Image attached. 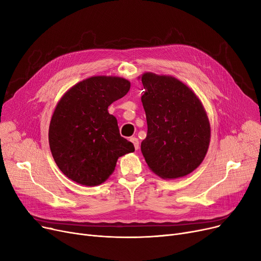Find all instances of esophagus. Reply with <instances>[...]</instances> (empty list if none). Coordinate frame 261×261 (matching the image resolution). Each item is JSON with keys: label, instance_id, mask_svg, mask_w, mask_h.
I'll return each mask as SVG.
<instances>
[{"label": "esophagus", "instance_id": "obj_1", "mask_svg": "<svg viewBox=\"0 0 261 261\" xmlns=\"http://www.w3.org/2000/svg\"><path fill=\"white\" fill-rule=\"evenodd\" d=\"M130 141L133 143L135 150H138V149L140 148V142H139V139H136V138H131V139H130Z\"/></svg>", "mask_w": 261, "mask_h": 261}]
</instances>
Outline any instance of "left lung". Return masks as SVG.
Segmentation results:
<instances>
[{"instance_id":"left-lung-1","label":"left lung","mask_w":261,"mask_h":261,"mask_svg":"<svg viewBox=\"0 0 261 261\" xmlns=\"http://www.w3.org/2000/svg\"><path fill=\"white\" fill-rule=\"evenodd\" d=\"M142 82L148 131L141 149L146 163L163 179L184 176L207 152V115L196 94L177 79L146 73Z\"/></svg>"}]
</instances>
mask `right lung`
I'll list each match as a JSON object with an SVG mask.
<instances>
[{
    "label": "right lung",
    "instance_id": "obj_1",
    "mask_svg": "<svg viewBox=\"0 0 261 261\" xmlns=\"http://www.w3.org/2000/svg\"><path fill=\"white\" fill-rule=\"evenodd\" d=\"M129 90L126 79L95 76L63 95L50 120L48 142L55 162L68 179L99 185L114 171L119 156L134 151L108 112V107Z\"/></svg>",
    "mask_w": 261,
    "mask_h": 261
}]
</instances>
